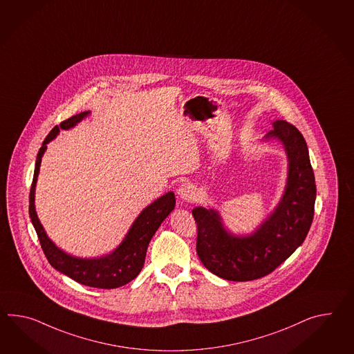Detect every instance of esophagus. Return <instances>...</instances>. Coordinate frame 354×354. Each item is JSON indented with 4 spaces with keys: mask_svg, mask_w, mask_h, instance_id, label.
I'll list each match as a JSON object with an SVG mask.
<instances>
[{
    "mask_svg": "<svg viewBox=\"0 0 354 354\" xmlns=\"http://www.w3.org/2000/svg\"><path fill=\"white\" fill-rule=\"evenodd\" d=\"M178 196L184 202H192L193 199L196 198V189L190 183H181V185L178 189Z\"/></svg>",
    "mask_w": 354,
    "mask_h": 354,
    "instance_id": "esophagus-1",
    "label": "esophagus"
}]
</instances>
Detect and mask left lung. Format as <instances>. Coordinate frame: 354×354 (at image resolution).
I'll list each match as a JSON object with an SVG mask.
<instances>
[{
    "instance_id": "left-lung-1",
    "label": "left lung",
    "mask_w": 354,
    "mask_h": 354,
    "mask_svg": "<svg viewBox=\"0 0 354 354\" xmlns=\"http://www.w3.org/2000/svg\"><path fill=\"white\" fill-rule=\"evenodd\" d=\"M266 139L283 142L289 173L284 196L274 214L250 236H234L214 209L196 207L197 254L212 274L230 281H250L271 274L292 256L310 232L316 183L307 143L290 122L276 120Z\"/></svg>"
}]
</instances>
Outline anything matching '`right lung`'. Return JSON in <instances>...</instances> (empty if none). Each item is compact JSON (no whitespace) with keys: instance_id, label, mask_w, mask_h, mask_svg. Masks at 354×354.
<instances>
[{"instance_id":"obj_1","label":"right lung","mask_w":354,"mask_h":354,"mask_svg":"<svg viewBox=\"0 0 354 354\" xmlns=\"http://www.w3.org/2000/svg\"><path fill=\"white\" fill-rule=\"evenodd\" d=\"M88 113L89 111L77 113L62 121L44 139V145L39 148L35 160V175L29 193V216L44 250V256L48 259L52 268L60 271L61 274L69 276L79 284L100 289H113L128 284L138 276L145 265L149 241L155 235L158 226L175 207V196L173 192H169L145 208L134 224L131 225L125 239L109 256L95 259H77L57 248L46 235L44 226L39 223L35 212V188L37 176L39 173L46 145L59 134L60 129L73 128L77 122L84 119Z\"/></svg>"}]
</instances>
